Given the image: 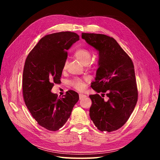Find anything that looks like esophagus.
<instances>
[{"instance_id":"esophagus-1","label":"esophagus","mask_w":160,"mask_h":160,"mask_svg":"<svg viewBox=\"0 0 160 160\" xmlns=\"http://www.w3.org/2000/svg\"><path fill=\"white\" fill-rule=\"evenodd\" d=\"M86 96H87V95H86V94H80L79 95L80 100H82V98H85V97H86Z\"/></svg>"}]
</instances>
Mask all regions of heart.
Segmentation results:
<instances>
[{"label": "heart", "mask_w": 160, "mask_h": 160, "mask_svg": "<svg viewBox=\"0 0 160 160\" xmlns=\"http://www.w3.org/2000/svg\"><path fill=\"white\" fill-rule=\"evenodd\" d=\"M91 52L86 48H78L74 52V56L84 64H88L91 59ZM67 67V62L65 61L63 66V69L65 70ZM71 84L76 90H82L85 88V84L84 81L80 78H75L71 81Z\"/></svg>", "instance_id": "1"}]
</instances>
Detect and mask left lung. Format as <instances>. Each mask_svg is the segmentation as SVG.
<instances>
[{
  "label": "left lung",
  "mask_w": 160,
  "mask_h": 160,
  "mask_svg": "<svg viewBox=\"0 0 160 160\" xmlns=\"http://www.w3.org/2000/svg\"><path fill=\"white\" fill-rule=\"evenodd\" d=\"M82 38L98 52V68L91 87L98 94L90 95V119L102 132H111L125 124L138 101L134 66L132 59L112 37L82 33ZM102 97L107 92L109 98Z\"/></svg>",
  "instance_id": "obj_1"
}]
</instances>
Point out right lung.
<instances>
[{"label":"right lung","mask_w":160,"mask_h":160,"mask_svg":"<svg viewBox=\"0 0 160 160\" xmlns=\"http://www.w3.org/2000/svg\"><path fill=\"white\" fill-rule=\"evenodd\" d=\"M80 37L76 33L60 32L46 35L30 51L25 61L22 76L24 102L30 114L42 127L58 130L68 120L79 100L74 90L63 98L51 92L60 83L68 50Z\"/></svg>","instance_id":"obj_1"}]
</instances>
